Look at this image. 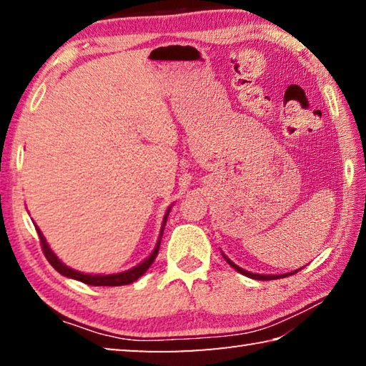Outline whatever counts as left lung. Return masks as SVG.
Wrapping results in <instances>:
<instances>
[{"label": "left lung", "mask_w": 366, "mask_h": 366, "mask_svg": "<svg viewBox=\"0 0 366 366\" xmlns=\"http://www.w3.org/2000/svg\"><path fill=\"white\" fill-rule=\"evenodd\" d=\"M224 258H226V257H224ZM226 259H227V263L231 264L234 269H237L239 272H242V274H245V276L252 277V280H259V281H271V280H277V277H284V276H287V274H281V276H277V274H271V276H268V274H266V276H263V274H253V272H249V271H245V269H242V268H239V266H237V264H234V263H232L231 259H229V258H226ZM297 271H299V269H297ZM297 271H294V272H297ZM294 272H289V274H294Z\"/></svg>", "instance_id": "8db88e82"}]
</instances>
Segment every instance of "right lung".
I'll list each match as a JSON object with an SVG mask.
<instances>
[{
  "label": "right lung",
  "instance_id": "right-lung-1",
  "mask_svg": "<svg viewBox=\"0 0 366 366\" xmlns=\"http://www.w3.org/2000/svg\"><path fill=\"white\" fill-rule=\"evenodd\" d=\"M166 216H168V213H166ZM164 222H166V218H164ZM164 222H163V229H164ZM36 232H39V237H40V244H41V250L43 253H45L46 259L49 262V264L53 266L54 269H56L59 274H63L66 277H71V280H77L80 282L84 284H90V286H126V284H131L134 281H137L139 277L142 274H145V271L150 268L152 263L154 262V258H157L158 255V250H159V244H161V235H163V229H161V234H159V240L157 247H154V250L150 257H148L144 263H140L139 266H135V268L129 269L126 272H119V274H108V276H102V274H84V272H79V271H74L71 268H67V266H64L63 263L59 262L58 257L54 255V253L51 252V249H49L45 237H43V234L39 227L35 226Z\"/></svg>",
  "mask_w": 366,
  "mask_h": 366
}]
</instances>
